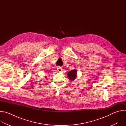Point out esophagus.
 Returning <instances> with one entry per match:
<instances>
[{
  "label": "esophagus",
  "instance_id": "esophagus-1",
  "mask_svg": "<svg viewBox=\"0 0 126 126\" xmlns=\"http://www.w3.org/2000/svg\"><path fill=\"white\" fill-rule=\"evenodd\" d=\"M57 70H58V72H61V71H62V68H61V67H58L57 68Z\"/></svg>",
  "mask_w": 126,
  "mask_h": 126
}]
</instances>
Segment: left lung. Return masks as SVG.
Segmentation results:
<instances>
[{"label":"left lung","instance_id":"left-lung-1","mask_svg":"<svg viewBox=\"0 0 126 126\" xmlns=\"http://www.w3.org/2000/svg\"><path fill=\"white\" fill-rule=\"evenodd\" d=\"M77 74V70H73L70 71L68 73V78L71 81H73L75 79L76 77Z\"/></svg>","mask_w":126,"mask_h":126}]
</instances>
